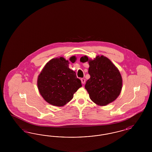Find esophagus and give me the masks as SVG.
<instances>
[{"label": "esophagus", "instance_id": "1", "mask_svg": "<svg viewBox=\"0 0 152 152\" xmlns=\"http://www.w3.org/2000/svg\"><path fill=\"white\" fill-rule=\"evenodd\" d=\"M81 83H82V84H84L86 83V79H84V78H82V79H81Z\"/></svg>", "mask_w": 152, "mask_h": 152}]
</instances>
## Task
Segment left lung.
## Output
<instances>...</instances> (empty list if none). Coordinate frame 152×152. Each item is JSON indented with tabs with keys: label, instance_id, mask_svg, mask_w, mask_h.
<instances>
[{
	"label": "left lung",
	"instance_id": "obj_1",
	"mask_svg": "<svg viewBox=\"0 0 152 152\" xmlns=\"http://www.w3.org/2000/svg\"><path fill=\"white\" fill-rule=\"evenodd\" d=\"M82 63L88 62L91 76L85 86L91 100L105 106L115 101L120 94L123 79L118 68L108 58L101 55L94 60L87 56L80 58Z\"/></svg>",
	"mask_w": 152,
	"mask_h": 152
}]
</instances>
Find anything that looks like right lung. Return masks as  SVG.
Returning <instances> with one entry per match:
<instances>
[{
    "label": "right lung",
    "mask_w": 152,
    "mask_h": 152,
    "mask_svg": "<svg viewBox=\"0 0 152 152\" xmlns=\"http://www.w3.org/2000/svg\"><path fill=\"white\" fill-rule=\"evenodd\" d=\"M77 58L72 56L69 61L74 63ZM69 62L63 57L51 59L38 76L37 85L45 101L56 107H63L73 97L82 87L75 72L69 68Z\"/></svg>",
    "instance_id": "obj_1"
}]
</instances>
